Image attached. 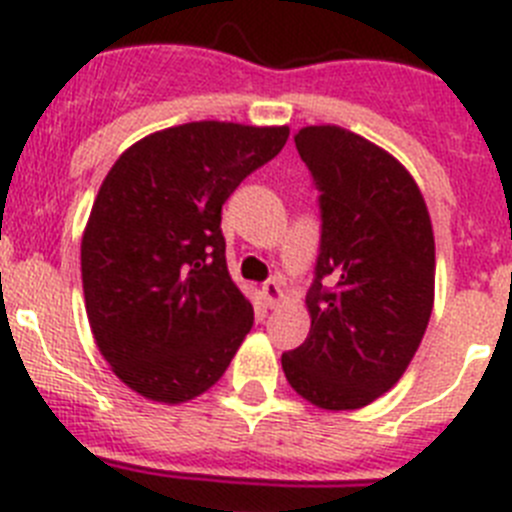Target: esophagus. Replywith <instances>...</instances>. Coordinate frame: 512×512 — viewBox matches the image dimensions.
<instances>
[{
    "label": "esophagus",
    "instance_id": "esophagus-1",
    "mask_svg": "<svg viewBox=\"0 0 512 512\" xmlns=\"http://www.w3.org/2000/svg\"><path fill=\"white\" fill-rule=\"evenodd\" d=\"M262 298H265V306L270 308H278L280 301H283V288H280L278 280H267L262 283Z\"/></svg>",
    "mask_w": 512,
    "mask_h": 512
}]
</instances>
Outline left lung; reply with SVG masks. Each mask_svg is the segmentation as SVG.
<instances>
[{
  "label": "left lung",
  "mask_w": 512,
  "mask_h": 512,
  "mask_svg": "<svg viewBox=\"0 0 512 512\" xmlns=\"http://www.w3.org/2000/svg\"><path fill=\"white\" fill-rule=\"evenodd\" d=\"M321 191V252L306 296L311 331L283 354L290 388L324 411H354L411 365L434 308L431 216L403 163L336 124L296 132Z\"/></svg>",
  "instance_id": "8db88e82"
}]
</instances>
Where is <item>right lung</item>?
<instances>
[{
	"instance_id": "right-lung-1",
	"label": "right lung",
	"mask_w": 512,
	"mask_h": 512,
	"mask_svg": "<svg viewBox=\"0 0 512 512\" xmlns=\"http://www.w3.org/2000/svg\"><path fill=\"white\" fill-rule=\"evenodd\" d=\"M288 132L178 124L127 147L101 183L81 239L86 316L114 375L142 398L176 405L206 393L250 334L222 206Z\"/></svg>"
}]
</instances>
